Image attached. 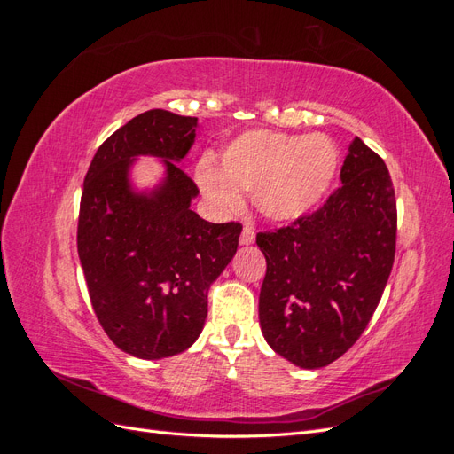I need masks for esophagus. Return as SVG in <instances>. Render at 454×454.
I'll return each instance as SVG.
<instances>
[{"instance_id":"34e87169","label":"esophagus","mask_w":454,"mask_h":454,"mask_svg":"<svg viewBox=\"0 0 454 454\" xmlns=\"http://www.w3.org/2000/svg\"><path fill=\"white\" fill-rule=\"evenodd\" d=\"M254 240H255V231H254V227H252L250 223H246L244 229H242V235H240V244L248 246V244H252Z\"/></svg>"}]
</instances>
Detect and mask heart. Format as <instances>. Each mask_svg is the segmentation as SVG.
<instances>
[{"label":"heart","instance_id":"b5f03b06","mask_svg":"<svg viewBox=\"0 0 454 454\" xmlns=\"http://www.w3.org/2000/svg\"><path fill=\"white\" fill-rule=\"evenodd\" d=\"M337 168L339 149L325 134L250 130L225 147L219 170L200 162L197 182L217 208H239L244 193L272 222H295L325 199Z\"/></svg>","mask_w":454,"mask_h":454}]
</instances>
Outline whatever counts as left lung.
I'll return each instance as SVG.
<instances>
[{
    "mask_svg": "<svg viewBox=\"0 0 454 454\" xmlns=\"http://www.w3.org/2000/svg\"><path fill=\"white\" fill-rule=\"evenodd\" d=\"M340 184L322 208L255 240L267 259L261 332L303 369L325 367L360 339L394 265L397 212L387 164L354 138Z\"/></svg>",
    "mask_w": 454,
    "mask_h": 454,
    "instance_id": "1",
    "label": "left lung"
}]
</instances>
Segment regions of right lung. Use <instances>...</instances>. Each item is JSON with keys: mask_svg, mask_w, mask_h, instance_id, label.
<instances>
[{"mask_svg": "<svg viewBox=\"0 0 454 454\" xmlns=\"http://www.w3.org/2000/svg\"><path fill=\"white\" fill-rule=\"evenodd\" d=\"M197 117L149 109L98 147L79 206L77 252L96 318L130 356L160 360L187 350L208 314V290L239 248L240 223H210L191 210L195 182L177 167ZM163 159L149 194L129 185L133 159Z\"/></svg>", "mask_w": 454, "mask_h": 454, "instance_id": "add662e5", "label": "right lung"}]
</instances>
